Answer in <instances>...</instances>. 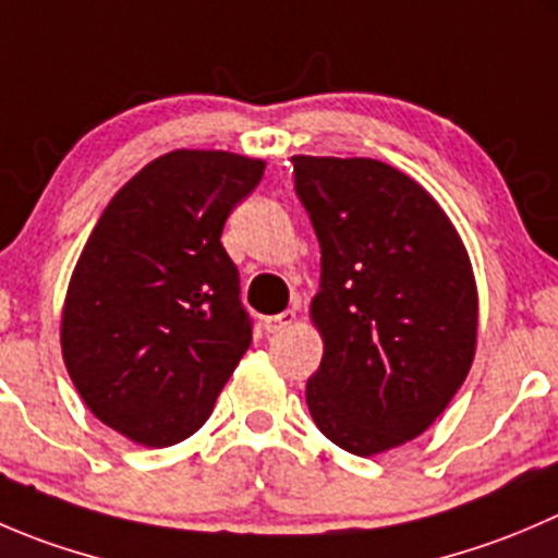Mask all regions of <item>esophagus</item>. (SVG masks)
I'll list each match as a JSON object with an SVG mask.
<instances>
[{
  "mask_svg": "<svg viewBox=\"0 0 558 558\" xmlns=\"http://www.w3.org/2000/svg\"><path fill=\"white\" fill-rule=\"evenodd\" d=\"M296 318V313L294 311H283V313H275V316H267L264 318V329H267V332H283L286 327H289L291 322H294Z\"/></svg>",
  "mask_w": 558,
  "mask_h": 558,
  "instance_id": "obj_1",
  "label": "esophagus"
}]
</instances>
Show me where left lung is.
<instances>
[{"label":"left lung","instance_id":"obj_1","mask_svg":"<svg viewBox=\"0 0 558 558\" xmlns=\"http://www.w3.org/2000/svg\"><path fill=\"white\" fill-rule=\"evenodd\" d=\"M291 163L322 245L311 313L324 356L307 378V409L340 450L376 456L423 434L472 367V262L439 204L392 166L307 155Z\"/></svg>","mask_w":558,"mask_h":558}]
</instances>
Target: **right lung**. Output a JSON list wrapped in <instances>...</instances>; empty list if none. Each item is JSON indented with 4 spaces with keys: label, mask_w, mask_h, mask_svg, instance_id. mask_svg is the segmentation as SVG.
Segmentation results:
<instances>
[{
    "label": "right lung",
    "mask_w": 558,
    "mask_h": 558,
    "mask_svg": "<svg viewBox=\"0 0 558 558\" xmlns=\"http://www.w3.org/2000/svg\"><path fill=\"white\" fill-rule=\"evenodd\" d=\"M262 174V160L177 149L144 166L86 240L64 300V365L92 414L138 445L196 434L251 345L220 234Z\"/></svg>",
    "instance_id": "right-lung-1"
}]
</instances>
